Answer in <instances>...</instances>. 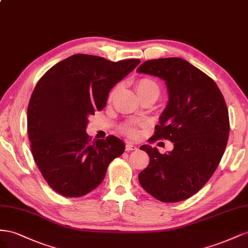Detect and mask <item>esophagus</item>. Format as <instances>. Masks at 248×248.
I'll return each instance as SVG.
<instances>
[{
  "label": "esophagus",
  "mask_w": 248,
  "mask_h": 248,
  "mask_svg": "<svg viewBox=\"0 0 248 248\" xmlns=\"http://www.w3.org/2000/svg\"><path fill=\"white\" fill-rule=\"evenodd\" d=\"M137 150V146L135 144H133L131 142H126L125 144V151L126 152H130V151H136Z\"/></svg>",
  "instance_id": "34e87169"
}]
</instances>
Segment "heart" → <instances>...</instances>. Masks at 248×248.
<instances>
[{"label": "heart", "instance_id": "1", "mask_svg": "<svg viewBox=\"0 0 248 248\" xmlns=\"http://www.w3.org/2000/svg\"><path fill=\"white\" fill-rule=\"evenodd\" d=\"M135 88L137 93L139 94L140 98L144 97H153L155 100H157L160 95V86L159 84L155 82L152 78L148 77H142L139 78L135 81ZM122 131L128 135H136L137 132V126L135 124L128 123L122 126Z\"/></svg>", "mask_w": 248, "mask_h": 248}]
</instances>
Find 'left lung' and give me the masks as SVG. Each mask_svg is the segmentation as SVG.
Listing matches in <instances>:
<instances>
[{
    "mask_svg": "<svg viewBox=\"0 0 248 248\" xmlns=\"http://www.w3.org/2000/svg\"><path fill=\"white\" fill-rule=\"evenodd\" d=\"M137 72L165 81L169 100L152 138L173 142L167 154L140 146L150 164L139 183L160 202L185 201L210 180L225 151L230 120L224 97L214 80L181 58L147 60Z\"/></svg>",
    "mask_w": 248,
    "mask_h": 248,
    "instance_id": "obj_1",
    "label": "left lung"
}]
</instances>
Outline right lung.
Instances as JSON below:
<instances>
[{
	"mask_svg": "<svg viewBox=\"0 0 248 248\" xmlns=\"http://www.w3.org/2000/svg\"><path fill=\"white\" fill-rule=\"evenodd\" d=\"M139 63L77 54L55 64L37 82L28 106V137L35 163L57 193H89L124 152L115 136L93 141L86 126L88 116L105 108L114 85Z\"/></svg>",
	"mask_w": 248,
	"mask_h": 248,
	"instance_id": "add662e5",
	"label": "right lung"
}]
</instances>
